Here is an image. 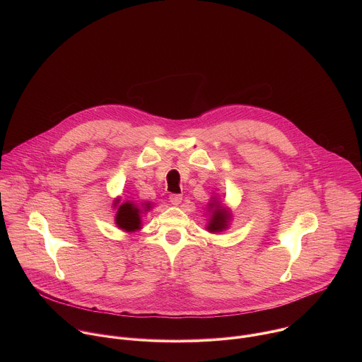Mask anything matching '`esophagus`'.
Returning <instances> with one entry per match:
<instances>
[{"label": "esophagus", "instance_id": "esophagus-1", "mask_svg": "<svg viewBox=\"0 0 362 362\" xmlns=\"http://www.w3.org/2000/svg\"><path fill=\"white\" fill-rule=\"evenodd\" d=\"M169 199H170V203H172V204H180L183 197H182V194L173 193V194H170V196H169Z\"/></svg>", "mask_w": 362, "mask_h": 362}]
</instances>
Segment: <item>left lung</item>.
<instances>
[{"instance_id": "left-lung-1", "label": "left lung", "mask_w": 362, "mask_h": 362, "mask_svg": "<svg viewBox=\"0 0 362 362\" xmlns=\"http://www.w3.org/2000/svg\"><path fill=\"white\" fill-rule=\"evenodd\" d=\"M214 206H218V203H216V204L212 203V208H214ZM228 218H229V216L226 215V212L222 211V209H219V206H218V209L214 211V215H212L211 222H209V226H208L209 232H221L222 229H225V228H226V221H228Z\"/></svg>"}]
</instances>
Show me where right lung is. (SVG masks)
<instances>
[{"label": "right lung", "mask_w": 362, "mask_h": 362, "mask_svg": "<svg viewBox=\"0 0 362 362\" xmlns=\"http://www.w3.org/2000/svg\"><path fill=\"white\" fill-rule=\"evenodd\" d=\"M148 208H150V203L140 208L139 204H133V202H126L119 206L116 223L119 225V228L127 232L137 230L140 228V214L141 211H148Z\"/></svg>", "instance_id": "right-lung-1"}]
</instances>
